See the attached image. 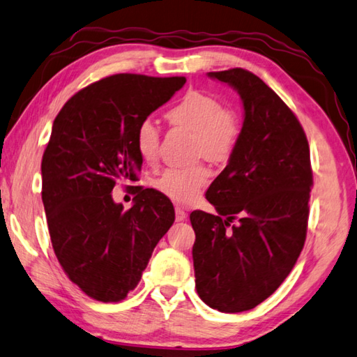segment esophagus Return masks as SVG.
<instances>
[{
  "label": "esophagus",
  "instance_id": "obj_1",
  "mask_svg": "<svg viewBox=\"0 0 357 357\" xmlns=\"http://www.w3.org/2000/svg\"><path fill=\"white\" fill-rule=\"evenodd\" d=\"M174 218H176V221H184V219L187 218V213L184 211V208L181 207H174Z\"/></svg>",
  "mask_w": 357,
  "mask_h": 357
}]
</instances>
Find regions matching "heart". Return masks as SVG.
<instances>
[{
	"label": "heart",
	"mask_w": 357,
	"mask_h": 357,
	"mask_svg": "<svg viewBox=\"0 0 357 357\" xmlns=\"http://www.w3.org/2000/svg\"><path fill=\"white\" fill-rule=\"evenodd\" d=\"M167 119L173 126L193 132L196 153L211 161H225L236 147L238 119L231 112L224 110V105L215 96L192 90L167 112ZM135 142L142 161L153 164L158 159L159 130L150 119L139 123ZM207 181V167L198 164L185 169H167L155 181V188L174 202L190 204L198 198Z\"/></svg>",
	"instance_id": "1"
}]
</instances>
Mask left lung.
I'll use <instances>...</instances> for the list:
<instances>
[{
	"mask_svg": "<svg viewBox=\"0 0 357 357\" xmlns=\"http://www.w3.org/2000/svg\"><path fill=\"white\" fill-rule=\"evenodd\" d=\"M208 77L239 93L244 123L229 164L206 193L216 215H190L195 282L208 307L241 313L275 293L298 261L313 172L304 128L261 78L244 69Z\"/></svg>",
	"mask_w": 357,
	"mask_h": 357,
	"instance_id": "8db88e82",
	"label": "left lung"
}]
</instances>
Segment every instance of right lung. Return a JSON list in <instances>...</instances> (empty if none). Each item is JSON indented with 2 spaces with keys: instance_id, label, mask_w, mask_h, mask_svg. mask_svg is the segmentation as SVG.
Masks as SVG:
<instances>
[{
  "instance_id": "right-lung-1",
  "label": "right lung",
  "mask_w": 357,
  "mask_h": 357,
  "mask_svg": "<svg viewBox=\"0 0 357 357\" xmlns=\"http://www.w3.org/2000/svg\"><path fill=\"white\" fill-rule=\"evenodd\" d=\"M184 84V77L113 75L79 90L53 121L41 162L53 252L96 301L126 299L174 221L173 204L153 188L139 187L130 210L112 192L119 181H138L136 128Z\"/></svg>"
}]
</instances>
